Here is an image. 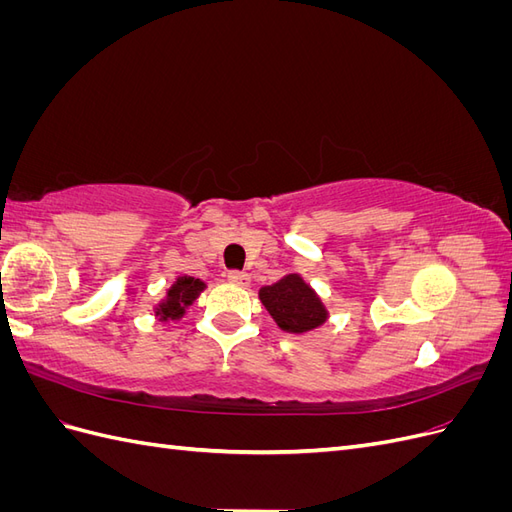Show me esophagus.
<instances>
[{
	"mask_svg": "<svg viewBox=\"0 0 512 512\" xmlns=\"http://www.w3.org/2000/svg\"><path fill=\"white\" fill-rule=\"evenodd\" d=\"M228 282L235 284V286H250V275H247L245 271H230Z\"/></svg>",
	"mask_w": 512,
	"mask_h": 512,
	"instance_id": "34e87169",
	"label": "esophagus"
}]
</instances>
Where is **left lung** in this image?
I'll return each mask as SVG.
<instances>
[{
  "label": "left lung",
  "instance_id": "8db88e82",
  "mask_svg": "<svg viewBox=\"0 0 512 512\" xmlns=\"http://www.w3.org/2000/svg\"><path fill=\"white\" fill-rule=\"evenodd\" d=\"M258 294L262 305L267 307V312L282 331L307 333L318 329L327 320V309H324L318 294L297 273L286 275L284 280L275 282L273 286L260 288Z\"/></svg>",
  "mask_w": 512,
  "mask_h": 512
}]
</instances>
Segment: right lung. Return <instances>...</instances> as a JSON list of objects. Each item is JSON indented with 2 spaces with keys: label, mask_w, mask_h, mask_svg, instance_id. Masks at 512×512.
Listing matches in <instances>:
<instances>
[{
  "label": "right lung",
  "mask_w": 512,
  "mask_h": 512,
  "mask_svg": "<svg viewBox=\"0 0 512 512\" xmlns=\"http://www.w3.org/2000/svg\"><path fill=\"white\" fill-rule=\"evenodd\" d=\"M203 290H205V282L196 280V277H190V275L177 277V282L168 288L166 299L158 305L156 316H160V320L181 318L185 314V307L192 305Z\"/></svg>",
  "instance_id": "right-lung-1"
}]
</instances>
